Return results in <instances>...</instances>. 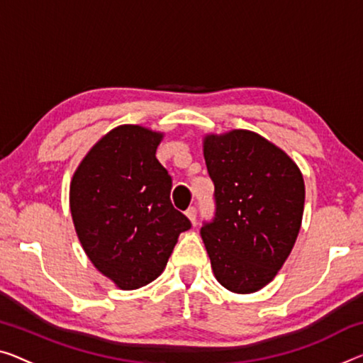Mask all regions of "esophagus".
<instances>
[{
	"mask_svg": "<svg viewBox=\"0 0 363 363\" xmlns=\"http://www.w3.org/2000/svg\"><path fill=\"white\" fill-rule=\"evenodd\" d=\"M186 215H187V218L192 221V225H196V220H197V208H196V207H189V208L186 210Z\"/></svg>",
	"mask_w": 363,
	"mask_h": 363,
	"instance_id": "obj_1",
	"label": "esophagus"
}]
</instances>
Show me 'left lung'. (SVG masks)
Instances as JSON below:
<instances>
[{"label": "left lung", "mask_w": 363, "mask_h": 363, "mask_svg": "<svg viewBox=\"0 0 363 363\" xmlns=\"http://www.w3.org/2000/svg\"><path fill=\"white\" fill-rule=\"evenodd\" d=\"M215 215L200 228L213 274L235 294L272 280L298 236L305 182L289 155L250 130L203 138Z\"/></svg>", "instance_id": "8db88e82"}]
</instances>
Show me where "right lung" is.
Listing matches in <instances>:
<instances>
[{
	"instance_id": "right-lung-1",
	"label": "right lung",
	"mask_w": 363,
	"mask_h": 363,
	"mask_svg": "<svg viewBox=\"0 0 363 363\" xmlns=\"http://www.w3.org/2000/svg\"><path fill=\"white\" fill-rule=\"evenodd\" d=\"M161 138L140 125L111 130L84 156L69 186L81 246L122 290L160 277L177 238L191 228L172 207V179L156 160Z\"/></svg>"
}]
</instances>
